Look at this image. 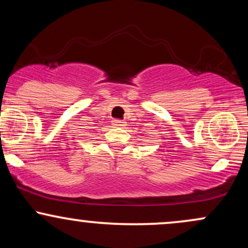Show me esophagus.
<instances>
[{"label":"esophagus","mask_w":248,"mask_h":248,"mask_svg":"<svg viewBox=\"0 0 248 248\" xmlns=\"http://www.w3.org/2000/svg\"><path fill=\"white\" fill-rule=\"evenodd\" d=\"M113 124H114V126H119V127H124L126 126V122L122 121V120H113Z\"/></svg>","instance_id":"1"}]
</instances>
